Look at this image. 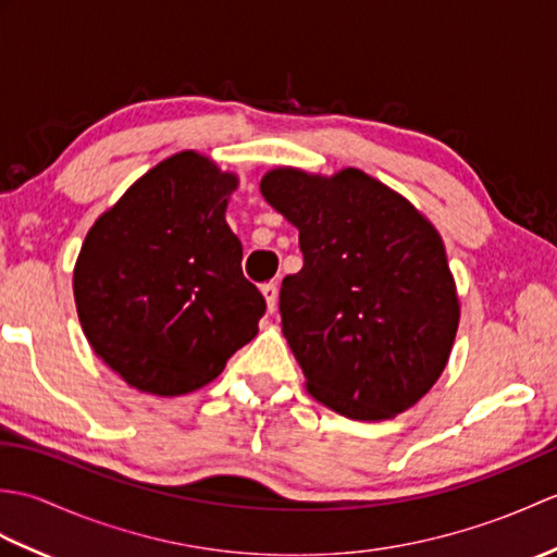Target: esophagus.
I'll return each instance as SVG.
<instances>
[{"label": "esophagus", "instance_id": "obj_1", "mask_svg": "<svg viewBox=\"0 0 557 557\" xmlns=\"http://www.w3.org/2000/svg\"><path fill=\"white\" fill-rule=\"evenodd\" d=\"M260 292H263L265 304H268V311L272 313V311L277 309V285H275V282H268V285L260 287Z\"/></svg>", "mask_w": 557, "mask_h": 557}]
</instances>
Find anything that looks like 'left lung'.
Listing matches in <instances>:
<instances>
[{
  "instance_id": "8db88e82",
  "label": "left lung",
  "mask_w": 557,
  "mask_h": 557,
  "mask_svg": "<svg viewBox=\"0 0 557 557\" xmlns=\"http://www.w3.org/2000/svg\"><path fill=\"white\" fill-rule=\"evenodd\" d=\"M260 194L299 230L304 268L282 280V333L309 393L357 421L401 413L453 349L459 301L443 239L359 170H272Z\"/></svg>"
}]
</instances>
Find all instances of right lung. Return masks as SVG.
<instances>
[{
  "label": "right lung",
  "mask_w": 557,
  "mask_h": 557,
  "mask_svg": "<svg viewBox=\"0 0 557 557\" xmlns=\"http://www.w3.org/2000/svg\"><path fill=\"white\" fill-rule=\"evenodd\" d=\"M236 176L198 152L156 164L92 224L74 270L83 333L140 393L208 385L265 313L224 220Z\"/></svg>",
  "instance_id": "obj_1"
}]
</instances>
